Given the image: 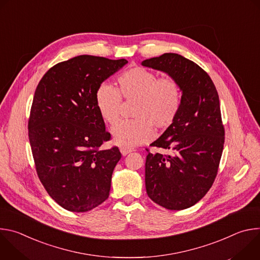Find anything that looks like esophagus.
<instances>
[{
  "label": "esophagus",
  "instance_id": "obj_1",
  "mask_svg": "<svg viewBox=\"0 0 260 260\" xmlns=\"http://www.w3.org/2000/svg\"><path fill=\"white\" fill-rule=\"evenodd\" d=\"M133 151V149H129V148H120V152L123 156L127 155L128 153H131Z\"/></svg>",
  "mask_w": 260,
  "mask_h": 260
}]
</instances>
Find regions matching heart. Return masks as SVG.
Here are the masks:
<instances>
[{
	"label": "heart",
	"instance_id": "heart-1",
	"mask_svg": "<svg viewBox=\"0 0 260 260\" xmlns=\"http://www.w3.org/2000/svg\"><path fill=\"white\" fill-rule=\"evenodd\" d=\"M118 90L108 83L95 92V105L103 119L114 124L120 114L121 96L137 100L134 116L112 128L113 141L122 148H132L153 138V124L169 127L176 119L181 106V88L171 77L157 78L156 74L143 67H135L118 77Z\"/></svg>",
	"mask_w": 260,
	"mask_h": 260
}]
</instances>
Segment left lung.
Instances as JSON below:
<instances>
[{"label":"left lung","instance_id":"left-lung-1","mask_svg":"<svg viewBox=\"0 0 260 260\" xmlns=\"http://www.w3.org/2000/svg\"><path fill=\"white\" fill-rule=\"evenodd\" d=\"M142 66L168 74L182 92L176 119L151 144L171 153L146 157V191L168 210L187 209L206 196L218 172L224 145L218 92L208 74L180 54L164 53Z\"/></svg>","mask_w":260,"mask_h":260}]
</instances>
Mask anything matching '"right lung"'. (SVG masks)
<instances>
[{
  "label": "right lung",
  "mask_w": 260,
  "mask_h": 260,
  "mask_svg": "<svg viewBox=\"0 0 260 260\" xmlns=\"http://www.w3.org/2000/svg\"><path fill=\"white\" fill-rule=\"evenodd\" d=\"M126 63L124 58L79 55L49 69L36 88L28 139L37 174L68 211H90L109 197L121 153L117 147L101 149L110 134L95 92Z\"/></svg>",
  "instance_id": "obj_1"
}]
</instances>
